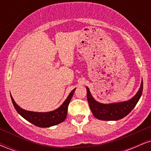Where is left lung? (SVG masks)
Here are the masks:
<instances>
[{"instance_id": "1", "label": "left lung", "mask_w": 151, "mask_h": 151, "mask_svg": "<svg viewBox=\"0 0 151 151\" xmlns=\"http://www.w3.org/2000/svg\"><path fill=\"white\" fill-rule=\"evenodd\" d=\"M86 89L87 91L88 103L93 115L99 120L117 121L126 116L136 106L143 91V80L141 81L138 91L131 99L116 103H100L93 99L87 86H86Z\"/></svg>"}]
</instances>
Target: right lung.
Masks as SVG:
<instances>
[{
    "instance_id": "1",
    "label": "right lung",
    "mask_w": 151,
    "mask_h": 151,
    "mask_svg": "<svg viewBox=\"0 0 151 151\" xmlns=\"http://www.w3.org/2000/svg\"><path fill=\"white\" fill-rule=\"evenodd\" d=\"M75 89L76 88L71 91L65 101L62 103V104L60 107H58L55 110L48 112H35L25 110V109L20 108L15 103L11 94H10V97H11L12 102H13L15 110L25 120L38 127L48 128L50 126L58 125L65 120L66 117H67L69 104L73 96Z\"/></svg>"
}]
</instances>
